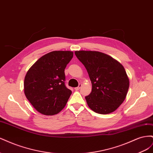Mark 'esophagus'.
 <instances>
[{
	"mask_svg": "<svg viewBox=\"0 0 153 153\" xmlns=\"http://www.w3.org/2000/svg\"><path fill=\"white\" fill-rule=\"evenodd\" d=\"M81 87H82V84H79V85H78V87L75 88V89L76 91H78V90H79V89H80Z\"/></svg>",
	"mask_w": 153,
	"mask_h": 153,
	"instance_id": "34e87169",
	"label": "esophagus"
}]
</instances>
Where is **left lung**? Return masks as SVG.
Listing matches in <instances>:
<instances>
[{"instance_id":"1","label":"left lung","mask_w":153,"mask_h":153,"mask_svg":"<svg viewBox=\"0 0 153 153\" xmlns=\"http://www.w3.org/2000/svg\"><path fill=\"white\" fill-rule=\"evenodd\" d=\"M86 68L92 84L91 94L85 96L89 107L100 114L116 110L126 98L129 80L122 64L110 55L97 51H75Z\"/></svg>"}]
</instances>
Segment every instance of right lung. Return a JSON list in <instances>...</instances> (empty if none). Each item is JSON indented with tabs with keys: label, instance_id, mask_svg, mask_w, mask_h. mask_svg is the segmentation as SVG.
<instances>
[{
	"label": "right lung",
	"instance_id": "right-lung-1",
	"mask_svg": "<svg viewBox=\"0 0 153 153\" xmlns=\"http://www.w3.org/2000/svg\"><path fill=\"white\" fill-rule=\"evenodd\" d=\"M73 56L71 51H53L40 57L27 71L24 93L41 114H57L66 106L71 91L64 84V69Z\"/></svg>",
	"mask_w": 153,
	"mask_h": 153
}]
</instances>
